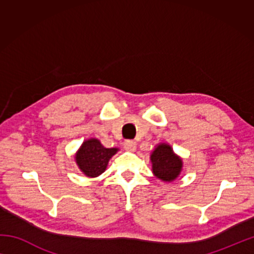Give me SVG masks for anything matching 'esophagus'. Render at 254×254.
Listing matches in <instances>:
<instances>
[{
    "label": "esophagus",
    "mask_w": 254,
    "mask_h": 254,
    "mask_svg": "<svg viewBox=\"0 0 254 254\" xmlns=\"http://www.w3.org/2000/svg\"><path fill=\"white\" fill-rule=\"evenodd\" d=\"M124 149L127 150V151H134L136 149V143L132 140H127L126 142H124Z\"/></svg>",
    "instance_id": "34e87169"
}]
</instances>
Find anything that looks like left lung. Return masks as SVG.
<instances>
[{
  "label": "left lung",
  "instance_id": "1",
  "mask_svg": "<svg viewBox=\"0 0 254 254\" xmlns=\"http://www.w3.org/2000/svg\"><path fill=\"white\" fill-rule=\"evenodd\" d=\"M152 171L157 178L163 182H173L182 170V159L174 153L168 144H159L151 154Z\"/></svg>",
  "mask_w": 254,
  "mask_h": 254
}]
</instances>
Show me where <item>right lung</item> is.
Returning a JSON list of instances; mask_svg holds the SVG:
<instances>
[{"label":"right lung","instance_id":"add662e5","mask_svg":"<svg viewBox=\"0 0 254 254\" xmlns=\"http://www.w3.org/2000/svg\"><path fill=\"white\" fill-rule=\"evenodd\" d=\"M117 148H104L96 139L85 141L76 154V162L88 177H97L106 169L109 160L117 153Z\"/></svg>","mask_w":254,"mask_h":254}]
</instances>
